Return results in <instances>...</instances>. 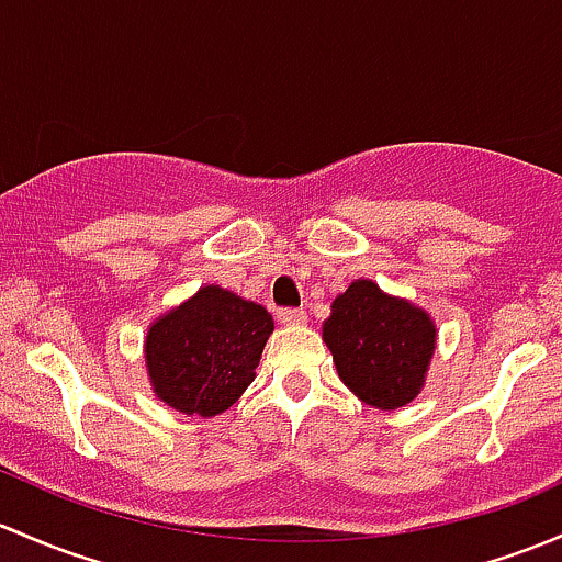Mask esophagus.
<instances>
[{
	"mask_svg": "<svg viewBox=\"0 0 562 562\" xmlns=\"http://www.w3.org/2000/svg\"><path fill=\"white\" fill-rule=\"evenodd\" d=\"M282 326H304L306 323V312L304 310H293V306H285V310L277 312Z\"/></svg>",
	"mask_w": 562,
	"mask_h": 562,
	"instance_id": "esophagus-1",
	"label": "esophagus"
}]
</instances>
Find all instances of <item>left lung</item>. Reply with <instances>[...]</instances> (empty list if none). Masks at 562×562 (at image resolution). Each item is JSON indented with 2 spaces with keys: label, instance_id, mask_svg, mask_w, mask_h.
I'll return each instance as SVG.
<instances>
[{
  "label": "left lung",
  "instance_id": "1",
  "mask_svg": "<svg viewBox=\"0 0 562 562\" xmlns=\"http://www.w3.org/2000/svg\"><path fill=\"white\" fill-rule=\"evenodd\" d=\"M339 380L376 409H398L420 393L436 328L409 301L358 280L330 306L323 326Z\"/></svg>",
  "mask_w": 562,
  "mask_h": 562
}]
</instances>
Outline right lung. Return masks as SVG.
<instances>
[{"instance_id":"add662e5","label":"right lung","mask_w":562,"mask_h":562,"mask_svg":"<svg viewBox=\"0 0 562 562\" xmlns=\"http://www.w3.org/2000/svg\"><path fill=\"white\" fill-rule=\"evenodd\" d=\"M274 321L217 285H206L147 334L145 358L156 395L182 415L215 417L256 376Z\"/></svg>"}]
</instances>
